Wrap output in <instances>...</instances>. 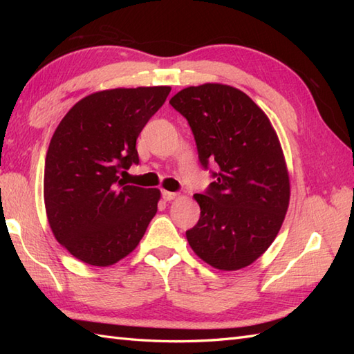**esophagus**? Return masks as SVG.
<instances>
[{"label":"esophagus","instance_id":"obj_1","mask_svg":"<svg viewBox=\"0 0 354 354\" xmlns=\"http://www.w3.org/2000/svg\"><path fill=\"white\" fill-rule=\"evenodd\" d=\"M178 196L176 193H171V192H165V190H162V199L164 201H173Z\"/></svg>","mask_w":354,"mask_h":354}]
</instances>
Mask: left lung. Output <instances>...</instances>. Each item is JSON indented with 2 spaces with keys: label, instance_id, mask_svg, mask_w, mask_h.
Returning <instances> with one entry per match:
<instances>
[{
  "label": "left lung",
  "instance_id": "obj_1",
  "mask_svg": "<svg viewBox=\"0 0 354 354\" xmlns=\"http://www.w3.org/2000/svg\"><path fill=\"white\" fill-rule=\"evenodd\" d=\"M170 104L189 122L202 167H219L207 192L194 194L201 217L187 240L216 269L250 266L274 242L289 207V173L274 127L230 85L184 88Z\"/></svg>",
  "mask_w": 354,
  "mask_h": 354
}]
</instances>
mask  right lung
Masks as SVG:
<instances>
[{"label": "right lung", "mask_w": 354, "mask_h": 354, "mask_svg": "<svg viewBox=\"0 0 354 354\" xmlns=\"http://www.w3.org/2000/svg\"><path fill=\"white\" fill-rule=\"evenodd\" d=\"M170 86L115 88L86 95L66 112L45 158L44 201L53 234L86 265L129 255L158 209V189L127 185L118 173L138 164L137 138Z\"/></svg>", "instance_id": "obj_1"}]
</instances>
